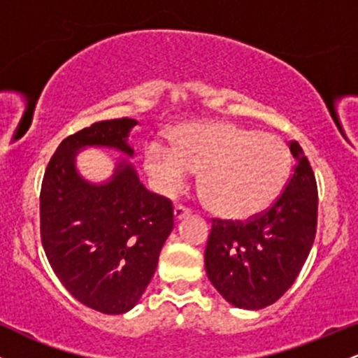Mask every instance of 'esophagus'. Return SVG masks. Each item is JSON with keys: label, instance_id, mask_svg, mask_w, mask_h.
I'll return each instance as SVG.
<instances>
[{"label": "esophagus", "instance_id": "1", "mask_svg": "<svg viewBox=\"0 0 358 358\" xmlns=\"http://www.w3.org/2000/svg\"><path fill=\"white\" fill-rule=\"evenodd\" d=\"M190 213H192V208L185 207V205H182V203H178V205H176V207H175V219H176V220L183 219V217L190 215Z\"/></svg>", "mask_w": 358, "mask_h": 358}]
</instances>
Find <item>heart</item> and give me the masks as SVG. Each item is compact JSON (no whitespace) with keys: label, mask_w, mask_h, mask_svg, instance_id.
<instances>
[{"label":"heart","mask_w":358,"mask_h":358,"mask_svg":"<svg viewBox=\"0 0 358 358\" xmlns=\"http://www.w3.org/2000/svg\"><path fill=\"white\" fill-rule=\"evenodd\" d=\"M291 156L271 134L232 122H187L171 134V146L151 141L145 168L158 193L173 196L200 171V187L220 217L250 219L273 205L285 188Z\"/></svg>","instance_id":"1"}]
</instances>
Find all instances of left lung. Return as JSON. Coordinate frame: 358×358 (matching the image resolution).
<instances>
[{
    "instance_id": "8db88e82",
    "label": "left lung",
    "mask_w": 358,
    "mask_h": 358,
    "mask_svg": "<svg viewBox=\"0 0 358 358\" xmlns=\"http://www.w3.org/2000/svg\"><path fill=\"white\" fill-rule=\"evenodd\" d=\"M285 190L268 210L242 220L212 219L205 269L217 291L244 310H261L289 289L316 236L318 190L310 162L296 141Z\"/></svg>"
}]
</instances>
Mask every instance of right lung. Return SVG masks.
<instances>
[{
  "mask_svg": "<svg viewBox=\"0 0 358 358\" xmlns=\"http://www.w3.org/2000/svg\"><path fill=\"white\" fill-rule=\"evenodd\" d=\"M136 124L109 119L65 138L40 192V236L53 273L77 301L106 315L126 313L145 293L173 231V203L148 192L127 163H119L109 182L92 185L73 162L85 146L131 156L127 134Z\"/></svg>",
  "mask_w": 358,
  "mask_h": 358,
  "instance_id": "obj_1",
  "label": "right lung"
}]
</instances>
